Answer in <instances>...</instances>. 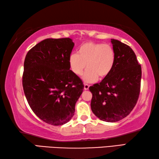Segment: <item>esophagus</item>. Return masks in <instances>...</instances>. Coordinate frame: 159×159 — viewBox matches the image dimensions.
<instances>
[{"label":"esophagus","mask_w":159,"mask_h":159,"mask_svg":"<svg viewBox=\"0 0 159 159\" xmlns=\"http://www.w3.org/2000/svg\"><path fill=\"white\" fill-rule=\"evenodd\" d=\"M89 87H90V85L84 84V90H88V89H89Z\"/></svg>","instance_id":"1"}]
</instances>
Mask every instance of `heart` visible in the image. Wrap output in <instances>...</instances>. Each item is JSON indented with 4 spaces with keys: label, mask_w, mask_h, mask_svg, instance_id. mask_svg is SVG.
Instances as JSON below:
<instances>
[{
    "label": "heart",
    "mask_w": 159,
    "mask_h": 159,
    "mask_svg": "<svg viewBox=\"0 0 159 159\" xmlns=\"http://www.w3.org/2000/svg\"><path fill=\"white\" fill-rule=\"evenodd\" d=\"M115 63V53L109 45L88 42L80 45L77 53H71L69 57L71 71L76 76L81 75L83 80L93 83L104 79L111 73Z\"/></svg>",
    "instance_id": "1"
}]
</instances>
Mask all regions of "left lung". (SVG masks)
<instances>
[{"label":"left lung","instance_id":"left-lung-1","mask_svg":"<svg viewBox=\"0 0 159 159\" xmlns=\"http://www.w3.org/2000/svg\"><path fill=\"white\" fill-rule=\"evenodd\" d=\"M115 63L111 73L99 83L90 86L91 109L106 122H116L130 114L140 92L142 69L131 48L111 39Z\"/></svg>","mask_w":159,"mask_h":159}]
</instances>
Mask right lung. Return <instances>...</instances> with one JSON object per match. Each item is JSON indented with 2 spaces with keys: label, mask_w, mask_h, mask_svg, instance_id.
Segmentation results:
<instances>
[{
  "label": "right lung",
  "mask_w": 159,
  "mask_h": 159,
  "mask_svg": "<svg viewBox=\"0 0 159 159\" xmlns=\"http://www.w3.org/2000/svg\"><path fill=\"white\" fill-rule=\"evenodd\" d=\"M74 43L69 38L47 39L26 54L22 85L32 111L48 124H65L74 116L83 91L80 78L70 70Z\"/></svg>",
  "instance_id": "1"
}]
</instances>
